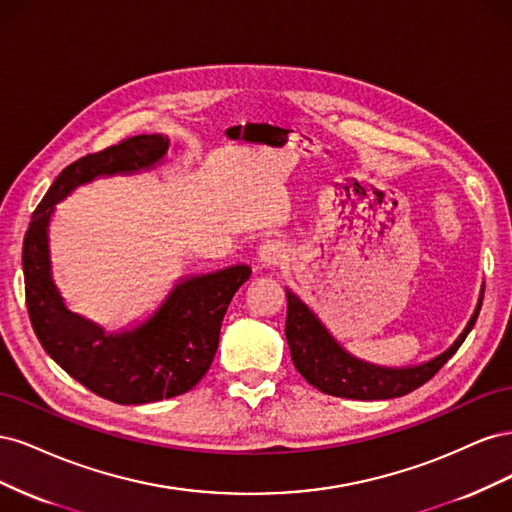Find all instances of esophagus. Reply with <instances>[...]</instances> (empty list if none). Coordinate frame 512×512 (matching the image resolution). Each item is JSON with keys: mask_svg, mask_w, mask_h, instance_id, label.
Masks as SVG:
<instances>
[{"mask_svg": "<svg viewBox=\"0 0 512 512\" xmlns=\"http://www.w3.org/2000/svg\"><path fill=\"white\" fill-rule=\"evenodd\" d=\"M286 258V250H284V243L269 239L260 245L258 250V262L262 267H277L280 262Z\"/></svg>", "mask_w": 512, "mask_h": 512, "instance_id": "esophagus-1", "label": "esophagus"}]
</instances>
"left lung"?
Masks as SVG:
<instances>
[{"label": "left lung", "mask_w": 512, "mask_h": 512, "mask_svg": "<svg viewBox=\"0 0 512 512\" xmlns=\"http://www.w3.org/2000/svg\"><path fill=\"white\" fill-rule=\"evenodd\" d=\"M483 294L485 288L480 290V299L468 327L463 329V333L457 337V342L446 352L418 367L386 369L367 365L346 354L337 346V342H333V337L324 331L318 318L309 312L307 305L297 297V294L286 290V342L290 348L292 363L309 384L333 397L371 401L408 395L436 376L440 367L459 350L463 339L468 337L478 318L480 305H483Z\"/></svg>", "instance_id": "left-lung-1"}]
</instances>
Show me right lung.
I'll return each mask as SVG.
<instances>
[{"mask_svg": "<svg viewBox=\"0 0 512 512\" xmlns=\"http://www.w3.org/2000/svg\"><path fill=\"white\" fill-rule=\"evenodd\" d=\"M166 149L168 138L141 134L72 162L40 200L23 241L25 303L42 348L91 393L123 406L149 404L194 389L218 350L230 299L252 271L237 265L185 280L143 327L104 335L61 303L51 280L46 224L53 205L76 185L98 175L147 168Z\"/></svg>", "mask_w": 512, "mask_h": 512, "instance_id": "right-lung-1", "label": "right lung"}]
</instances>
